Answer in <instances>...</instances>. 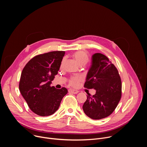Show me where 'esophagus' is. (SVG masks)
Returning a JSON list of instances; mask_svg holds the SVG:
<instances>
[{"label": "esophagus", "instance_id": "34e87169", "mask_svg": "<svg viewBox=\"0 0 147 147\" xmlns=\"http://www.w3.org/2000/svg\"><path fill=\"white\" fill-rule=\"evenodd\" d=\"M78 92H79L78 91L74 90V89H69V93H72V94H76L78 93Z\"/></svg>", "mask_w": 147, "mask_h": 147}]
</instances>
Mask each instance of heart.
<instances>
[{
	"instance_id": "heart-1",
	"label": "heart",
	"mask_w": 147,
	"mask_h": 147,
	"mask_svg": "<svg viewBox=\"0 0 147 147\" xmlns=\"http://www.w3.org/2000/svg\"><path fill=\"white\" fill-rule=\"evenodd\" d=\"M72 57L80 66H84L87 64L89 60L88 53L83 51H76L72 54ZM82 80V77L81 76H73L69 80V84L73 87H76Z\"/></svg>"
}]
</instances>
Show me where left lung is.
<instances>
[{"mask_svg":"<svg viewBox=\"0 0 147 147\" xmlns=\"http://www.w3.org/2000/svg\"><path fill=\"white\" fill-rule=\"evenodd\" d=\"M84 87L96 90L95 95H87L82 106L87 116L99 120L113 113L121 96V81L117 69L106 56L99 53L92 56Z\"/></svg>","mask_w":147,"mask_h":147,"instance_id":"left-lung-1","label":"left lung"}]
</instances>
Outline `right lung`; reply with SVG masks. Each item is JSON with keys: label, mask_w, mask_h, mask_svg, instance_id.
I'll list each match as a JSON object with an SVG mask.
<instances>
[{"label": "right lung", "mask_w": 147, "mask_h": 147, "mask_svg": "<svg viewBox=\"0 0 147 147\" xmlns=\"http://www.w3.org/2000/svg\"><path fill=\"white\" fill-rule=\"evenodd\" d=\"M65 54V51H53L37 55L27 63L22 71L20 91L30 109L39 116L53 115L67 94L65 87L56 89L51 86Z\"/></svg>", "instance_id": "right-lung-1"}]
</instances>
